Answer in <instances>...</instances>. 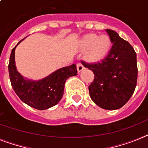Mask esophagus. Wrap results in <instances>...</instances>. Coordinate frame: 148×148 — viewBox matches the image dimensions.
<instances>
[{
    "label": "esophagus",
    "mask_w": 148,
    "mask_h": 148,
    "mask_svg": "<svg viewBox=\"0 0 148 148\" xmlns=\"http://www.w3.org/2000/svg\"><path fill=\"white\" fill-rule=\"evenodd\" d=\"M76 66H77V71L78 73H80L81 71H82L83 69H84V66H82V63H80V62H79V63H77V65H76Z\"/></svg>",
    "instance_id": "34e87169"
}]
</instances>
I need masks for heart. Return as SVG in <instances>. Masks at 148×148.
<instances>
[{"instance_id":"b5f03b06","label":"heart","mask_w":148,"mask_h":148,"mask_svg":"<svg viewBox=\"0 0 148 148\" xmlns=\"http://www.w3.org/2000/svg\"><path fill=\"white\" fill-rule=\"evenodd\" d=\"M82 50L87 49L85 58L91 62H97L103 59L108 54L111 47L110 38L107 35L99 36L95 33L84 35L79 41Z\"/></svg>"}]
</instances>
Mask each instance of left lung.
<instances>
[{
  "label": "left lung",
  "instance_id": "obj_1",
  "mask_svg": "<svg viewBox=\"0 0 148 148\" xmlns=\"http://www.w3.org/2000/svg\"><path fill=\"white\" fill-rule=\"evenodd\" d=\"M113 46L101 62L82 65L94 73L89 86L91 99L106 110H116L125 105L137 86V55L130 43L116 32L106 29Z\"/></svg>",
  "mask_w": 148,
  "mask_h": 148
}]
</instances>
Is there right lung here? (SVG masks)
I'll return each mask as SVG.
<instances>
[{"label":"right lung","instance_id":"obj_1","mask_svg":"<svg viewBox=\"0 0 148 148\" xmlns=\"http://www.w3.org/2000/svg\"><path fill=\"white\" fill-rule=\"evenodd\" d=\"M17 45L11 51L8 65L9 76L14 91L25 103L37 110H46L56 105L63 96L66 79L77 75L76 66L73 64L60 69L38 81L25 80L15 67L14 50Z\"/></svg>","mask_w":148,"mask_h":148}]
</instances>
